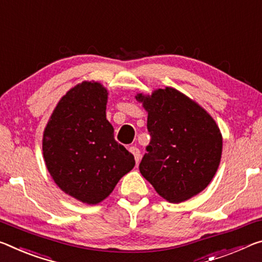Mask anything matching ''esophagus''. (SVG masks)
I'll use <instances>...</instances> for the list:
<instances>
[{
  "label": "esophagus",
  "instance_id": "34e87169",
  "mask_svg": "<svg viewBox=\"0 0 262 262\" xmlns=\"http://www.w3.org/2000/svg\"><path fill=\"white\" fill-rule=\"evenodd\" d=\"M129 150H130V152L133 154V155H134L135 161H136V164H138L140 159H141V151H140V149L136 148V147H130Z\"/></svg>",
  "mask_w": 262,
  "mask_h": 262
}]
</instances>
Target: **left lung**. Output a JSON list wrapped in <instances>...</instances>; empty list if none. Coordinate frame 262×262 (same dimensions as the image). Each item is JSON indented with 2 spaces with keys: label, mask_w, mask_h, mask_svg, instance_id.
<instances>
[{
  "label": "left lung",
  "mask_w": 262,
  "mask_h": 262,
  "mask_svg": "<svg viewBox=\"0 0 262 262\" xmlns=\"http://www.w3.org/2000/svg\"><path fill=\"white\" fill-rule=\"evenodd\" d=\"M135 99L147 111L151 136L140 163L141 175L170 203L202 192L222 159L223 136L214 119L173 87L136 93Z\"/></svg>",
  "instance_id": "1"
}]
</instances>
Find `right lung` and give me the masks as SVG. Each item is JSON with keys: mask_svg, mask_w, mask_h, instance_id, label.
<instances>
[{"mask_svg": "<svg viewBox=\"0 0 262 262\" xmlns=\"http://www.w3.org/2000/svg\"><path fill=\"white\" fill-rule=\"evenodd\" d=\"M107 99L100 82L77 84L58 101L43 133V157L52 180L89 205L105 201L135 165L133 154L114 140Z\"/></svg>", "mask_w": 262, "mask_h": 262, "instance_id": "obj_1", "label": "right lung"}]
</instances>
